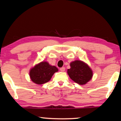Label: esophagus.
Masks as SVG:
<instances>
[{
	"label": "esophagus",
	"mask_w": 121,
	"mask_h": 121,
	"mask_svg": "<svg viewBox=\"0 0 121 121\" xmlns=\"http://www.w3.org/2000/svg\"><path fill=\"white\" fill-rule=\"evenodd\" d=\"M60 71L61 72H64L65 71V68H64V67H62V68H60Z\"/></svg>",
	"instance_id": "esophagus-1"
}]
</instances>
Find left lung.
<instances>
[{"label":"left lung","mask_w":121,"mask_h":121,"mask_svg":"<svg viewBox=\"0 0 121 121\" xmlns=\"http://www.w3.org/2000/svg\"><path fill=\"white\" fill-rule=\"evenodd\" d=\"M70 69L67 73L70 78L77 83L83 85L91 79L92 70L85 62L81 60H75L70 63Z\"/></svg>","instance_id":"1"}]
</instances>
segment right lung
I'll return each mask as SVG.
<instances>
[{"label":"right lung","mask_w":121,"mask_h":121,"mask_svg":"<svg viewBox=\"0 0 121 121\" xmlns=\"http://www.w3.org/2000/svg\"><path fill=\"white\" fill-rule=\"evenodd\" d=\"M58 70L55 66L50 65L48 62L42 61L30 69L29 75L33 82L37 84H42L50 81L52 75Z\"/></svg>","instance_id":"add662e5"}]
</instances>
